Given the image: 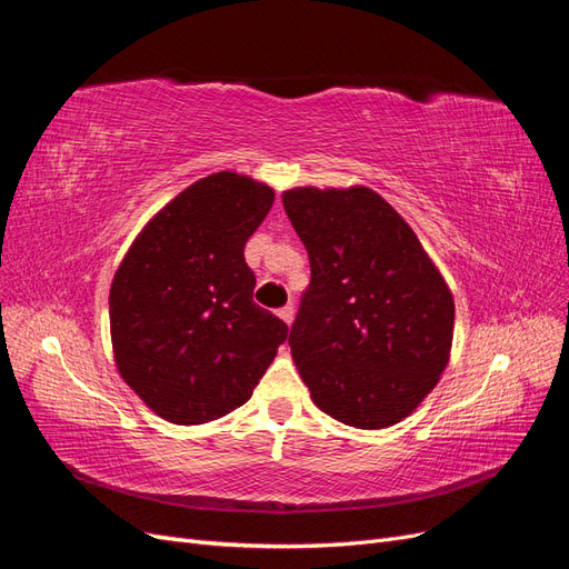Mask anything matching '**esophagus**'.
Instances as JSON below:
<instances>
[{
	"label": "esophagus",
	"instance_id": "obj_1",
	"mask_svg": "<svg viewBox=\"0 0 569 569\" xmlns=\"http://www.w3.org/2000/svg\"><path fill=\"white\" fill-rule=\"evenodd\" d=\"M278 316L287 322V325H291V320H295V306L291 303H287V306H282L280 311H278Z\"/></svg>",
	"mask_w": 569,
	"mask_h": 569
}]
</instances>
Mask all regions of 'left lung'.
Listing matches in <instances>:
<instances>
[{
    "label": "left lung",
    "mask_w": 569,
    "mask_h": 569,
    "mask_svg": "<svg viewBox=\"0 0 569 569\" xmlns=\"http://www.w3.org/2000/svg\"><path fill=\"white\" fill-rule=\"evenodd\" d=\"M282 203L311 261L289 347L313 403L358 429L401 422L449 366V284L370 187H295Z\"/></svg>",
    "instance_id": "8db88e82"
}]
</instances>
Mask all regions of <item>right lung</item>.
<instances>
[{"label": "right lung", "instance_id": "1", "mask_svg": "<svg viewBox=\"0 0 569 569\" xmlns=\"http://www.w3.org/2000/svg\"><path fill=\"white\" fill-rule=\"evenodd\" d=\"M272 187L220 170L134 237L109 295L116 368L168 422L203 425L247 403L289 327L253 303L247 239Z\"/></svg>", "mask_w": 569, "mask_h": 569}]
</instances>
